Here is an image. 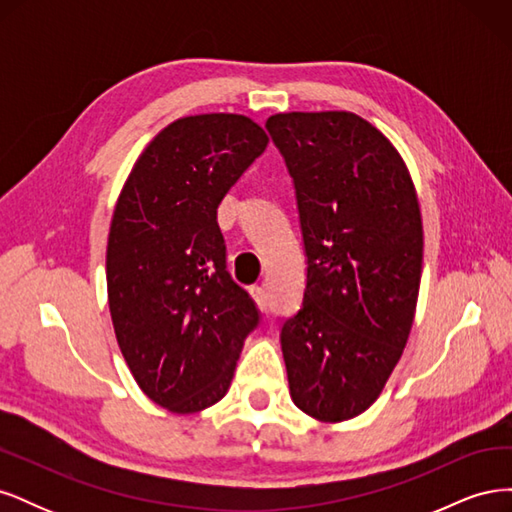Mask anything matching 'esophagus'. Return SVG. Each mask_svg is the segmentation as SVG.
<instances>
[{
  "label": "esophagus",
  "instance_id": "obj_1",
  "mask_svg": "<svg viewBox=\"0 0 512 512\" xmlns=\"http://www.w3.org/2000/svg\"><path fill=\"white\" fill-rule=\"evenodd\" d=\"M250 292H252L254 301L258 303V307H260V309H267V305H269V301H267V290L262 288V286H252Z\"/></svg>",
  "mask_w": 512,
  "mask_h": 512
}]
</instances>
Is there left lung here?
<instances>
[{"label": "left lung", "mask_w": 512, "mask_h": 512, "mask_svg": "<svg viewBox=\"0 0 512 512\" xmlns=\"http://www.w3.org/2000/svg\"><path fill=\"white\" fill-rule=\"evenodd\" d=\"M297 194L307 282L282 324L290 397L339 423L382 393L412 329L423 222L397 149L346 111L267 119Z\"/></svg>", "instance_id": "left-lung-1"}]
</instances>
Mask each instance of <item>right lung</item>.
I'll return each instance as SVG.
<instances>
[{
  "mask_svg": "<svg viewBox=\"0 0 512 512\" xmlns=\"http://www.w3.org/2000/svg\"><path fill=\"white\" fill-rule=\"evenodd\" d=\"M267 143L245 115L177 119L147 145L117 198L108 307L134 380L170 412L218 404L260 322L226 269L218 207Z\"/></svg>",
  "mask_w": 512,
  "mask_h": 512,
  "instance_id": "add662e5",
  "label": "right lung"
}]
</instances>
